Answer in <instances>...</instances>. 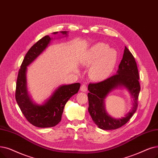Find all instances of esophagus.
<instances>
[{
    "instance_id": "1",
    "label": "esophagus",
    "mask_w": 158,
    "mask_h": 158,
    "mask_svg": "<svg viewBox=\"0 0 158 158\" xmlns=\"http://www.w3.org/2000/svg\"><path fill=\"white\" fill-rule=\"evenodd\" d=\"M81 91L82 92H86L87 91V86L85 84L82 85L81 86Z\"/></svg>"
}]
</instances>
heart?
Masks as SVG:
<instances>
[{"mask_svg":"<svg viewBox=\"0 0 158 158\" xmlns=\"http://www.w3.org/2000/svg\"><path fill=\"white\" fill-rule=\"evenodd\" d=\"M116 58V52L108 48L106 44L99 43L93 46L87 60L88 64L95 63L90 68V77L95 80L105 78L112 70Z\"/></svg>","mask_w":158,"mask_h":158,"instance_id":"obj_1","label":"heart"}]
</instances>
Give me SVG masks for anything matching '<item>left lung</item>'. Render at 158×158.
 Returning a JSON list of instances; mask_svg holds the SVG:
<instances>
[{
    "label": "left lung",
    "instance_id": "8db88e82",
    "mask_svg": "<svg viewBox=\"0 0 158 158\" xmlns=\"http://www.w3.org/2000/svg\"><path fill=\"white\" fill-rule=\"evenodd\" d=\"M139 72L135 60L127 48L125 47L123 59L117 73L101 82L90 83L88 89V112L94 123L102 130H115L125 125L132 117L138 106L140 92ZM124 87L129 90L134 99L133 107L124 118L115 119L106 112L104 99L114 89Z\"/></svg>",
    "mask_w": 158,
    "mask_h": 158
}]
</instances>
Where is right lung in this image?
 Listing matches in <instances>:
<instances>
[{
  "instance_id": "1",
  "label": "right lung",
  "mask_w": 158,
  "mask_h": 158,
  "mask_svg": "<svg viewBox=\"0 0 158 158\" xmlns=\"http://www.w3.org/2000/svg\"><path fill=\"white\" fill-rule=\"evenodd\" d=\"M67 35V31H60ZM58 33L53 32V34ZM52 38L46 35L33 44L26 54L19 71L16 84L15 99L26 119L33 126L49 128L57 125L61 121L67 101L79 90L80 83L59 86L43 105L33 102L27 90L26 71L28 66L48 46Z\"/></svg>"
}]
</instances>
